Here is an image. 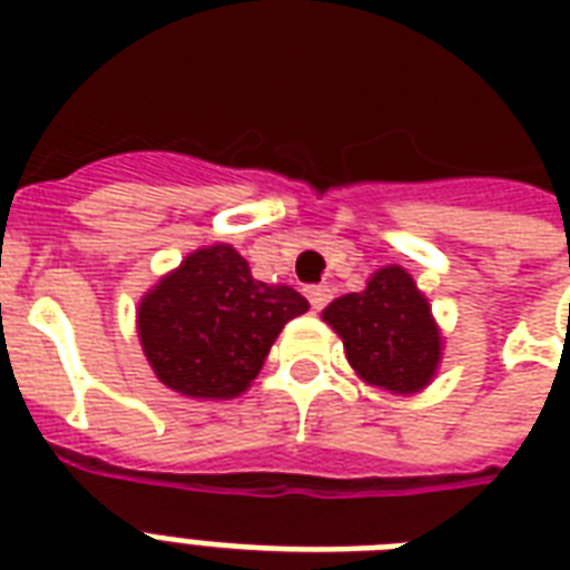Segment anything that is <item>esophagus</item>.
Listing matches in <instances>:
<instances>
[{
    "instance_id": "obj_1",
    "label": "esophagus",
    "mask_w": 570,
    "mask_h": 570,
    "mask_svg": "<svg viewBox=\"0 0 570 570\" xmlns=\"http://www.w3.org/2000/svg\"><path fill=\"white\" fill-rule=\"evenodd\" d=\"M304 295H307V302H311L313 311H322V307L331 302V286H325V284L307 286V289H304Z\"/></svg>"
}]
</instances>
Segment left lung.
Here are the masks:
<instances>
[{"instance_id": "left-lung-1", "label": "left lung", "mask_w": 570, "mask_h": 570, "mask_svg": "<svg viewBox=\"0 0 570 570\" xmlns=\"http://www.w3.org/2000/svg\"><path fill=\"white\" fill-rule=\"evenodd\" d=\"M322 320L337 331L355 373L390 393H416L438 373L441 331L402 266L379 268L366 289L331 302Z\"/></svg>"}]
</instances>
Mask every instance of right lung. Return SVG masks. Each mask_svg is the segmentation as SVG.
<instances>
[{"label": "right lung", "mask_w": 570, "mask_h": 570, "mask_svg": "<svg viewBox=\"0 0 570 570\" xmlns=\"http://www.w3.org/2000/svg\"><path fill=\"white\" fill-rule=\"evenodd\" d=\"M311 304L293 286L263 284L230 245L183 259L138 304V337L156 379L189 399L250 387L286 322Z\"/></svg>", "instance_id": "add662e5"}]
</instances>
